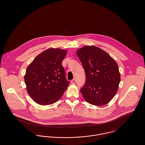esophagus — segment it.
I'll return each instance as SVG.
<instances>
[{
    "label": "esophagus",
    "instance_id": "esophagus-1",
    "mask_svg": "<svg viewBox=\"0 0 145 145\" xmlns=\"http://www.w3.org/2000/svg\"><path fill=\"white\" fill-rule=\"evenodd\" d=\"M76 83V80L75 79H72L71 81V84H75Z\"/></svg>",
    "mask_w": 145,
    "mask_h": 145
}]
</instances>
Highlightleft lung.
Listing matches in <instances>:
<instances>
[{
  "instance_id": "obj_1",
  "label": "left lung",
  "mask_w": 145,
  "mask_h": 145,
  "mask_svg": "<svg viewBox=\"0 0 145 145\" xmlns=\"http://www.w3.org/2000/svg\"><path fill=\"white\" fill-rule=\"evenodd\" d=\"M85 70L86 81L80 89L85 101L94 105L108 103L115 96L121 82L116 61L95 46H85L76 51Z\"/></svg>"
}]
</instances>
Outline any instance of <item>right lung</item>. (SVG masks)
Here are the masks:
<instances>
[{
  "label": "right lung",
  "mask_w": 145,
  "mask_h": 145,
  "mask_svg": "<svg viewBox=\"0 0 145 145\" xmlns=\"http://www.w3.org/2000/svg\"><path fill=\"white\" fill-rule=\"evenodd\" d=\"M66 54L65 50L50 48L37 55L27 67L24 82L36 103L50 105L61 98L70 84L62 65Z\"/></svg>",
  "instance_id": "add662e5"
}]
</instances>
